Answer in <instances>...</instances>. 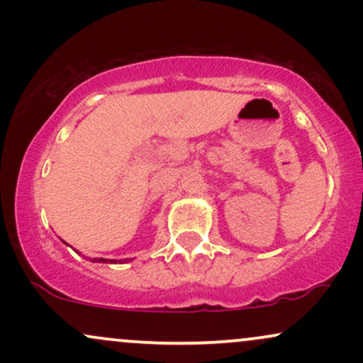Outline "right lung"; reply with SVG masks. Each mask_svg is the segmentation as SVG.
Segmentation results:
<instances>
[{
	"mask_svg": "<svg viewBox=\"0 0 363 363\" xmlns=\"http://www.w3.org/2000/svg\"><path fill=\"white\" fill-rule=\"evenodd\" d=\"M78 254H80V252H78ZM90 261L91 262H118L116 259H106V257H94V259L90 257ZM124 261H128V259H124ZM119 262H123V261H119Z\"/></svg>",
	"mask_w": 363,
	"mask_h": 363,
	"instance_id": "1",
	"label": "right lung"
}]
</instances>
